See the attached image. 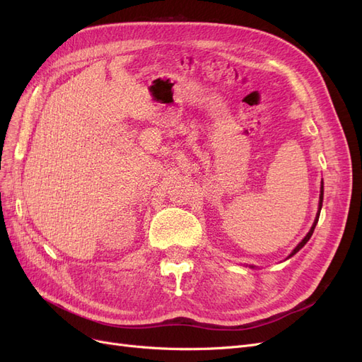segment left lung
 Listing matches in <instances>:
<instances>
[{
	"mask_svg": "<svg viewBox=\"0 0 362 362\" xmlns=\"http://www.w3.org/2000/svg\"><path fill=\"white\" fill-rule=\"evenodd\" d=\"M322 204H323V182H322V187H320V201H319V213H317V216H315V221H314V223H313V226H311V229H310V233L305 235V238L302 240V242L294 247V250L291 252L290 254V257H293L296 252H299L305 245H306V242H308V240L311 238V235H313V233H314V228H315V225H317V222H319V216H320V210H322ZM288 257V258H290Z\"/></svg>",
	"mask_w": 362,
	"mask_h": 362,
	"instance_id": "obj_1",
	"label": "left lung"
}]
</instances>
